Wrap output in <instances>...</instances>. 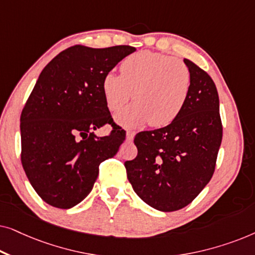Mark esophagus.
<instances>
[{"label": "esophagus", "mask_w": 255, "mask_h": 255, "mask_svg": "<svg viewBox=\"0 0 255 255\" xmlns=\"http://www.w3.org/2000/svg\"><path fill=\"white\" fill-rule=\"evenodd\" d=\"M134 138V132L133 131H128L127 132V140L128 141H132Z\"/></svg>", "instance_id": "1"}]
</instances>
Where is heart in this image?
<instances>
[{
	"label": "heart",
	"mask_w": 255,
	"mask_h": 255,
	"mask_svg": "<svg viewBox=\"0 0 255 255\" xmlns=\"http://www.w3.org/2000/svg\"><path fill=\"white\" fill-rule=\"evenodd\" d=\"M122 74L104 75L102 92L113 113L123 109L132 99L134 103L116 116L125 128L149 124L162 128L172 123L183 110L191 87V72L180 59L152 51H139L127 57Z\"/></svg>",
	"instance_id": "heart-1"
}]
</instances>
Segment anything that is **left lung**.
Segmentation results:
<instances>
[{"instance_id": "obj_1", "label": "left lung", "mask_w": 255, "mask_h": 255, "mask_svg": "<svg viewBox=\"0 0 255 255\" xmlns=\"http://www.w3.org/2000/svg\"><path fill=\"white\" fill-rule=\"evenodd\" d=\"M189 96L169 125L135 135L138 155L125 162L135 194L159 211L180 210L211 180L223 137L219 97L207 72L184 59Z\"/></svg>"}]
</instances>
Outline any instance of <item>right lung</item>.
Returning <instances> with one entry per match:
<instances>
[{"mask_svg":"<svg viewBox=\"0 0 255 255\" xmlns=\"http://www.w3.org/2000/svg\"><path fill=\"white\" fill-rule=\"evenodd\" d=\"M134 51L128 45H75L41 71L20 115V160L31 186L52 207L69 209L85 200L100 163L123 144L124 130L114 128L106 137L94 131L113 123L102 92L104 75Z\"/></svg>","mask_w":255,"mask_h":255,"instance_id":"right-lung-1","label":"right lung"}]
</instances>
